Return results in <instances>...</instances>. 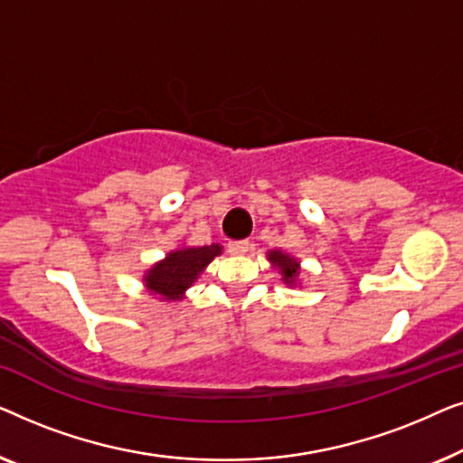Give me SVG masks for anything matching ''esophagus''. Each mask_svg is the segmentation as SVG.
I'll use <instances>...</instances> for the list:
<instances>
[{
	"mask_svg": "<svg viewBox=\"0 0 463 463\" xmlns=\"http://www.w3.org/2000/svg\"><path fill=\"white\" fill-rule=\"evenodd\" d=\"M249 249H250L249 240H238V242L227 244V250H230L232 255H246V252H249Z\"/></svg>",
	"mask_w": 463,
	"mask_h": 463,
	"instance_id": "34e87169",
	"label": "esophagus"
}]
</instances>
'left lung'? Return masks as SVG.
I'll use <instances>...</instances> for the list:
<instances>
[{
  "label": "left lung",
  "instance_id": "1",
  "mask_svg": "<svg viewBox=\"0 0 463 463\" xmlns=\"http://www.w3.org/2000/svg\"><path fill=\"white\" fill-rule=\"evenodd\" d=\"M268 257H269V261H271V263H274V265H278V268H280L282 276H284V282H287V284H293V282H295V278L299 276V265H297L295 259H290L288 255H282L280 250L269 252Z\"/></svg>",
  "mask_w": 463,
  "mask_h": 463
}]
</instances>
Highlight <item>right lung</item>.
<instances>
[{"label": "right lung", "instance_id": "add662e5", "mask_svg": "<svg viewBox=\"0 0 463 463\" xmlns=\"http://www.w3.org/2000/svg\"><path fill=\"white\" fill-rule=\"evenodd\" d=\"M221 255V246H198V249L175 250L164 259L162 263L154 265L145 276L147 288L151 293L164 297V299H181L183 290L192 287L195 278L214 257Z\"/></svg>", "mask_w": 463, "mask_h": 463}]
</instances>
